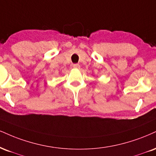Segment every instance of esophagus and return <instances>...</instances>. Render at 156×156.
I'll use <instances>...</instances> for the list:
<instances>
[{
  "instance_id": "esophagus-1",
  "label": "esophagus",
  "mask_w": 156,
  "mask_h": 156,
  "mask_svg": "<svg viewBox=\"0 0 156 156\" xmlns=\"http://www.w3.org/2000/svg\"><path fill=\"white\" fill-rule=\"evenodd\" d=\"M73 67H74V68H76V69L80 68V65H79V64H74V65H73Z\"/></svg>"
}]
</instances>
